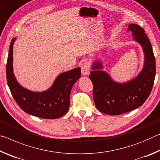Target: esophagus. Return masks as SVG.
Masks as SVG:
<instances>
[{
  "label": "esophagus",
  "mask_w": 160,
  "mask_h": 160,
  "mask_svg": "<svg viewBox=\"0 0 160 160\" xmlns=\"http://www.w3.org/2000/svg\"><path fill=\"white\" fill-rule=\"evenodd\" d=\"M81 71L84 75H88L90 74V66L88 62H84L81 66Z\"/></svg>",
  "instance_id": "1"
}]
</instances>
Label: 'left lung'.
<instances>
[{
  "mask_svg": "<svg viewBox=\"0 0 160 160\" xmlns=\"http://www.w3.org/2000/svg\"><path fill=\"white\" fill-rule=\"evenodd\" d=\"M131 32L133 39L140 43L145 53L144 68L135 79L126 83L113 81L102 68L99 61L93 64L89 78L93 84V99L97 109L109 115H120L144 104L150 96L155 81L156 67L152 47L144 29L131 24L127 32Z\"/></svg>",
  "mask_w": 160,
  "mask_h": 160,
  "instance_id": "left-lung-1",
  "label": "left lung"
}]
</instances>
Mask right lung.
<instances>
[{
	"label": "right lung",
	"mask_w": 160,
	"mask_h": 160,
	"mask_svg": "<svg viewBox=\"0 0 160 160\" xmlns=\"http://www.w3.org/2000/svg\"><path fill=\"white\" fill-rule=\"evenodd\" d=\"M12 38L6 64L7 82L15 101L24 112L45 119H55L65 115L69 109L71 89L81 75L80 68L59 75L53 85L43 92H34L19 85L13 74Z\"/></svg>",
	"instance_id": "right-lung-1"
}]
</instances>
